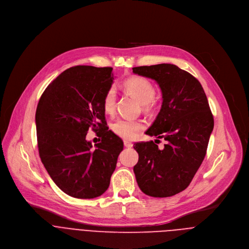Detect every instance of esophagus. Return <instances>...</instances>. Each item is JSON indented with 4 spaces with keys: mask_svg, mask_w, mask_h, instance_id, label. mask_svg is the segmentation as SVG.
I'll list each match as a JSON object with an SVG mask.
<instances>
[{
    "mask_svg": "<svg viewBox=\"0 0 249 249\" xmlns=\"http://www.w3.org/2000/svg\"><path fill=\"white\" fill-rule=\"evenodd\" d=\"M124 146H125L126 148H132V147H133V144H132V142H130V141H128V140H124Z\"/></svg>",
    "mask_w": 249,
    "mask_h": 249,
    "instance_id": "esophagus-1",
    "label": "esophagus"
}]
</instances>
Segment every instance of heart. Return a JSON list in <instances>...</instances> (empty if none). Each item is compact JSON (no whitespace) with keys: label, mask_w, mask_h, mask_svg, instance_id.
<instances>
[{"label":"heart","mask_w":249,"mask_h":249,"mask_svg":"<svg viewBox=\"0 0 249 249\" xmlns=\"http://www.w3.org/2000/svg\"><path fill=\"white\" fill-rule=\"evenodd\" d=\"M122 86L125 90L134 95L141 104H143L146 109H151L154 107V96L156 93V89L150 80L141 76H133L126 79ZM115 104L116 91L113 88H110L105 92L102 99L103 111L108 115L113 114L115 111ZM143 124L140 121L126 118H119L111 125L113 132L117 136L129 140L136 138L142 129H143Z\"/></svg>","instance_id":"b5f03b06"}]
</instances>
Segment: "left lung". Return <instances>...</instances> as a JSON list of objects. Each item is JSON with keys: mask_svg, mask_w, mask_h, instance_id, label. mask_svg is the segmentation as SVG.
I'll use <instances>...</instances> for the list:
<instances>
[{"mask_svg": "<svg viewBox=\"0 0 249 249\" xmlns=\"http://www.w3.org/2000/svg\"><path fill=\"white\" fill-rule=\"evenodd\" d=\"M133 73L155 80L160 88L161 108L146 134L166 141L163 149L153 141L136 143V180L149 196L170 197L186 189L200 167L214 117L201 84L186 71L159 64L135 67Z\"/></svg>", "mask_w": 249, "mask_h": 249, "instance_id": "1", "label": "left lung"}]
</instances>
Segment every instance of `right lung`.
I'll use <instances>...</instances> for the list:
<instances>
[{
    "instance_id": "1",
    "label": "right lung",
    "mask_w": 249,
    "mask_h": 249,
    "mask_svg": "<svg viewBox=\"0 0 249 249\" xmlns=\"http://www.w3.org/2000/svg\"><path fill=\"white\" fill-rule=\"evenodd\" d=\"M111 67L75 66L42 93L35 113L39 157L55 184L79 199L102 195L110 184L123 142L106 127L102 99L113 83ZM91 127L102 142L85 140Z\"/></svg>"
}]
</instances>
